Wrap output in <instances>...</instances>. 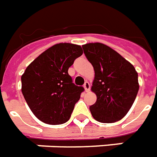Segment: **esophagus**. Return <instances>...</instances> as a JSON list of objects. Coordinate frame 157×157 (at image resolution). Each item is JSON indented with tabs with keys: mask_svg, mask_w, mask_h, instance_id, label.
<instances>
[{
	"mask_svg": "<svg viewBox=\"0 0 157 157\" xmlns=\"http://www.w3.org/2000/svg\"><path fill=\"white\" fill-rule=\"evenodd\" d=\"M84 88H85V91L86 92H89L90 91V88H91V86H90V83L88 82H86L84 83Z\"/></svg>",
	"mask_w": 157,
	"mask_h": 157,
	"instance_id": "34e87169",
	"label": "esophagus"
}]
</instances>
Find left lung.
I'll use <instances>...</instances> for the list:
<instances>
[{
  "label": "left lung",
  "mask_w": 157,
  "mask_h": 157,
  "mask_svg": "<svg viewBox=\"0 0 157 157\" xmlns=\"http://www.w3.org/2000/svg\"><path fill=\"white\" fill-rule=\"evenodd\" d=\"M82 48L95 71L92 91L97 101L90 106L92 117L101 123L120 120L137 96L138 73L129 62L103 44H86Z\"/></svg>",
  "instance_id": "obj_1"
}]
</instances>
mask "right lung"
Masks as SVG:
<instances>
[{
  "label": "right lung",
  "instance_id": "add662e5",
  "mask_svg": "<svg viewBox=\"0 0 157 157\" xmlns=\"http://www.w3.org/2000/svg\"><path fill=\"white\" fill-rule=\"evenodd\" d=\"M83 54L80 45L62 43L52 46L27 67L22 75V92L39 120L61 124L71 118L82 86H75L68 69Z\"/></svg>",
  "mask_w": 157,
  "mask_h": 157
}]
</instances>
